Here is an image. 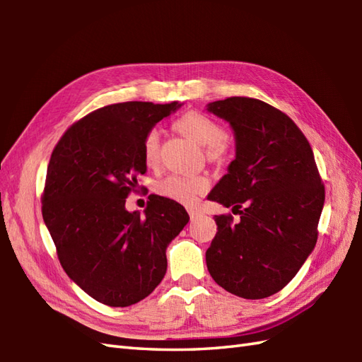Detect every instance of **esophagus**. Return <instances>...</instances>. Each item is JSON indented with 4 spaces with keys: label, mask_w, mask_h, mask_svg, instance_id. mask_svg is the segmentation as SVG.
<instances>
[{
    "label": "esophagus",
    "mask_w": 362,
    "mask_h": 362,
    "mask_svg": "<svg viewBox=\"0 0 362 362\" xmlns=\"http://www.w3.org/2000/svg\"><path fill=\"white\" fill-rule=\"evenodd\" d=\"M188 213H189V218H191V221H194V219L199 216V214H201V211H199V210H194V209H191Z\"/></svg>",
    "instance_id": "34e87169"
}]
</instances>
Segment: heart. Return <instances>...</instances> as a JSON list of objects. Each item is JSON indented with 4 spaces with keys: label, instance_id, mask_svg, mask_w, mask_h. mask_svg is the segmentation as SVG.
<instances>
[{
    "label": "heart",
    "instance_id": "b5f03b06",
    "mask_svg": "<svg viewBox=\"0 0 362 362\" xmlns=\"http://www.w3.org/2000/svg\"><path fill=\"white\" fill-rule=\"evenodd\" d=\"M175 126L183 134L199 144L206 146V156L211 160H224L228 153V143L224 138V129L216 119L197 110H189L175 119ZM160 134L157 129H151L143 140V158L148 166L158 161ZM210 187V182L202 174L183 175L171 174L157 182L156 189L160 196L173 199L180 204H194L197 197L204 194Z\"/></svg>",
    "mask_w": 362,
    "mask_h": 362
}]
</instances>
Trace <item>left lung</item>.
Masks as SVG:
<instances>
[{"label": "left lung", "mask_w": 362, "mask_h": 362, "mask_svg": "<svg viewBox=\"0 0 362 362\" xmlns=\"http://www.w3.org/2000/svg\"><path fill=\"white\" fill-rule=\"evenodd\" d=\"M206 110L233 129L236 156L206 199L233 206L214 216L205 253L219 286L243 298H264L294 279L317 241L325 188L311 146L296 122L259 99L233 96Z\"/></svg>", "instance_id": "left-lung-1"}]
</instances>
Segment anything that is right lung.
<instances>
[{"instance_id": "right-lung-1", "label": "right lung", "mask_w": 362, "mask_h": 362, "mask_svg": "<svg viewBox=\"0 0 362 362\" xmlns=\"http://www.w3.org/2000/svg\"><path fill=\"white\" fill-rule=\"evenodd\" d=\"M182 104L119 103L91 112L51 153L42 214L66 275L109 306L138 303L166 274V249L188 224L183 206L151 194L144 216L126 210L146 173L144 135Z\"/></svg>"}]
</instances>
